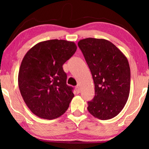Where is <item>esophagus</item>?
<instances>
[{
	"label": "esophagus",
	"mask_w": 149,
	"mask_h": 149,
	"mask_svg": "<svg viewBox=\"0 0 149 149\" xmlns=\"http://www.w3.org/2000/svg\"><path fill=\"white\" fill-rule=\"evenodd\" d=\"M75 89H76L77 93H80V87H79V85H77V86H76V87H75Z\"/></svg>",
	"instance_id": "esophagus-1"
}]
</instances>
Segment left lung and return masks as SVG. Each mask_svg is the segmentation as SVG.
Returning a JSON list of instances; mask_svg holds the SVG:
<instances>
[{"label": "left lung", "instance_id": "1", "mask_svg": "<svg viewBox=\"0 0 149 149\" xmlns=\"http://www.w3.org/2000/svg\"><path fill=\"white\" fill-rule=\"evenodd\" d=\"M81 49L93 79L95 96L87 110L101 120L115 117L127 102L130 91V68L126 56L109 40L87 38Z\"/></svg>", "mask_w": 149, "mask_h": 149}]
</instances>
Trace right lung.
<instances>
[{
    "instance_id": "right-lung-1",
    "label": "right lung",
    "mask_w": 149,
    "mask_h": 149,
    "mask_svg": "<svg viewBox=\"0 0 149 149\" xmlns=\"http://www.w3.org/2000/svg\"><path fill=\"white\" fill-rule=\"evenodd\" d=\"M77 48L74 42L49 40L36 44L24 56L18 85L26 106L37 117L56 119L68 109L74 93L62 66Z\"/></svg>"
}]
</instances>
